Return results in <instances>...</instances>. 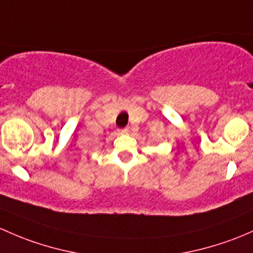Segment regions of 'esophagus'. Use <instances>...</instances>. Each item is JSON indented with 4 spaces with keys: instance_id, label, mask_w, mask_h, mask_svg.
<instances>
[{
    "instance_id": "obj_1",
    "label": "esophagus",
    "mask_w": 253,
    "mask_h": 253,
    "mask_svg": "<svg viewBox=\"0 0 253 253\" xmlns=\"http://www.w3.org/2000/svg\"><path fill=\"white\" fill-rule=\"evenodd\" d=\"M120 133H121V134H128V133H129V128L120 129Z\"/></svg>"
}]
</instances>
